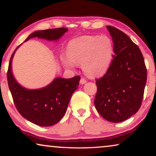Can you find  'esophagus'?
<instances>
[{"label":"esophagus","instance_id":"34e87169","mask_svg":"<svg viewBox=\"0 0 156 156\" xmlns=\"http://www.w3.org/2000/svg\"><path fill=\"white\" fill-rule=\"evenodd\" d=\"M87 83V80H85L84 78H82L80 80V83H82V84H84V83Z\"/></svg>","mask_w":156,"mask_h":156}]
</instances>
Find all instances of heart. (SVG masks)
<instances>
[{
  "label": "heart",
  "instance_id": "obj_1",
  "mask_svg": "<svg viewBox=\"0 0 156 156\" xmlns=\"http://www.w3.org/2000/svg\"><path fill=\"white\" fill-rule=\"evenodd\" d=\"M113 50L112 41L106 36H83L69 41L67 56H63L62 61L67 67L81 64L87 76L96 77L110 67Z\"/></svg>",
  "mask_w": 156,
  "mask_h": 156
}]
</instances>
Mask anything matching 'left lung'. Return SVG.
<instances>
[{"mask_svg": "<svg viewBox=\"0 0 156 156\" xmlns=\"http://www.w3.org/2000/svg\"><path fill=\"white\" fill-rule=\"evenodd\" d=\"M114 44L113 59L106 73L96 80L97 111L111 122L125 121L141 107L147 70L141 51L128 36L107 26Z\"/></svg>", "mask_w": 156, "mask_h": 156, "instance_id": "8db88e82", "label": "left lung"}]
</instances>
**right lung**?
<instances>
[{"label": "right lung", "mask_w": 156, "mask_h": 156, "mask_svg": "<svg viewBox=\"0 0 156 156\" xmlns=\"http://www.w3.org/2000/svg\"><path fill=\"white\" fill-rule=\"evenodd\" d=\"M67 30L61 27L37 31L31 34L25 41L34 37L57 41ZM19 46L11 56L7 73L8 87L15 107L22 117L35 125L41 127L55 125L66 112L72 95L78 88L80 76L70 79L58 77L41 89H25L17 82L12 73V58Z\"/></svg>", "instance_id": "add662e5"}]
</instances>
